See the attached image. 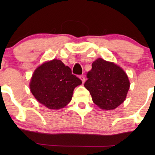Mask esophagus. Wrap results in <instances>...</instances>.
<instances>
[{"instance_id": "34e87169", "label": "esophagus", "mask_w": 155, "mask_h": 155, "mask_svg": "<svg viewBox=\"0 0 155 155\" xmlns=\"http://www.w3.org/2000/svg\"><path fill=\"white\" fill-rule=\"evenodd\" d=\"M79 78H80V79L81 80V81H82V83H84V81H85V77H84V76H83V75L80 76Z\"/></svg>"}]
</instances>
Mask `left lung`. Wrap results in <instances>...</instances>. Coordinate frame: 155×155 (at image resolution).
Returning a JSON list of instances; mask_svg holds the SVG:
<instances>
[{
	"label": "left lung",
	"mask_w": 155,
	"mask_h": 155,
	"mask_svg": "<svg viewBox=\"0 0 155 155\" xmlns=\"http://www.w3.org/2000/svg\"><path fill=\"white\" fill-rule=\"evenodd\" d=\"M87 77L84 87L99 108L114 109L125 100L130 81L126 73L115 63L98 58L92 63Z\"/></svg>",
	"instance_id": "obj_1"
}]
</instances>
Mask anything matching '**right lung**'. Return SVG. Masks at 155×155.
Masks as SVG:
<instances>
[{
  "mask_svg": "<svg viewBox=\"0 0 155 155\" xmlns=\"http://www.w3.org/2000/svg\"><path fill=\"white\" fill-rule=\"evenodd\" d=\"M81 81L60 60L45 62L35 70L30 88L37 101L49 109H60L71 101Z\"/></svg>",
  "mask_w": 155,
  "mask_h": 155,
  "instance_id": "obj_1",
  "label": "right lung"
}]
</instances>
